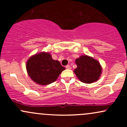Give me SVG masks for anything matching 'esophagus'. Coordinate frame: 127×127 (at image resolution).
Returning <instances> with one entry per match:
<instances>
[{
    "label": "esophagus",
    "mask_w": 127,
    "mask_h": 127,
    "mask_svg": "<svg viewBox=\"0 0 127 127\" xmlns=\"http://www.w3.org/2000/svg\"><path fill=\"white\" fill-rule=\"evenodd\" d=\"M65 68H66L67 69H71V67L70 66V65H65Z\"/></svg>",
    "instance_id": "1"
}]
</instances>
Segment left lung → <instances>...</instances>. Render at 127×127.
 <instances>
[{
    "instance_id": "obj_1",
    "label": "left lung",
    "mask_w": 127,
    "mask_h": 127,
    "mask_svg": "<svg viewBox=\"0 0 127 127\" xmlns=\"http://www.w3.org/2000/svg\"><path fill=\"white\" fill-rule=\"evenodd\" d=\"M77 68L74 72L81 82L90 84L97 81L101 73V67L98 61L87 55L76 60Z\"/></svg>"
}]
</instances>
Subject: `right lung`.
Instances as JSON below:
<instances>
[{"mask_svg":"<svg viewBox=\"0 0 127 127\" xmlns=\"http://www.w3.org/2000/svg\"><path fill=\"white\" fill-rule=\"evenodd\" d=\"M27 73L34 82L46 85L55 82L65 68L49 53L42 52L32 57L26 64Z\"/></svg>","mask_w":127,"mask_h":127,"instance_id":"1","label":"right lung"}]
</instances>
